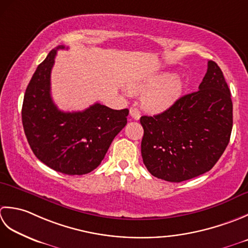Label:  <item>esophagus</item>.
Here are the masks:
<instances>
[{"instance_id":"1","label":"esophagus","mask_w":248,"mask_h":248,"mask_svg":"<svg viewBox=\"0 0 248 248\" xmlns=\"http://www.w3.org/2000/svg\"><path fill=\"white\" fill-rule=\"evenodd\" d=\"M129 113L131 115V118L135 119V120H139L141 117V112L139 111L138 108H135V107H131L129 109Z\"/></svg>"}]
</instances>
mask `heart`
<instances>
[{"label":"heart","instance_id":"heart-1","mask_svg":"<svg viewBox=\"0 0 248 248\" xmlns=\"http://www.w3.org/2000/svg\"><path fill=\"white\" fill-rule=\"evenodd\" d=\"M183 88L182 80L169 73L152 76L130 84L134 93H143L142 106L150 112L157 113L172 106Z\"/></svg>","mask_w":248,"mask_h":248}]
</instances>
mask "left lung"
<instances>
[{"label":"left lung","mask_w":248,"mask_h":248,"mask_svg":"<svg viewBox=\"0 0 248 248\" xmlns=\"http://www.w3.org/2000/svg\"><path fill=\"white\" fill-rule=\"evenodd\" d=\"M141 155L149 172L168 182L196 178L213 168L229 143L232 100L223 72L213 61L199 90L159 114L140 119Z\"/></svg>","instance_id":"1"}]
</instances>
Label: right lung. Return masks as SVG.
<instances>
[{
    "mask_svg": "<svg viewBox=\"0 0 248 248\" xmlns=\"http://www.w3.org/2000/svg\"><path fill=\"white\" fill-rule=\"evenodd\" d=\"M59 46L38 65L25 90L22 124L35 156L50 168L81 175L97 168L115 136L127 123L128 109L113 110L96 103L78 112L54 105L50 76ZM67 49V48H66Z\"/></svg>",
    "mask_w": 248,
    "mask_h": 248,
    "instance_id": "add662e5",
    "label": "right lung"
}]
</instances>
